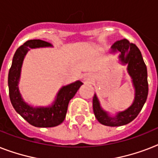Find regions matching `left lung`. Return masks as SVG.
Instances as JSON below:
<instances>
[{"label": "left lung", "mask_w": 158, "mask_h": 158, "mask_svg": "<svg viewBox=\"0 0 158 158\" xmlns=\"http://www.w3.org/2000/svg\"><path fill=\"white\" fill-rule=\"evenodd\" d=\"M118 52L121 63L127 65V70L135 88V97L132 104L127 110L116 113L115 116H111L109 112L103 110L97 95H94L92 106L95 117L100 123L109 127L123 126L133 121L143 108L148 92L147 67L137 46L126 39L118 40L111 47V52Z\"/></svg>", "instance_id": "8db88e82"}]
</instances>
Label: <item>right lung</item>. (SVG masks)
Returning a JSON list of instances; mask_svg holds the SVG:
<instances>
[{
	"label": "right lung",
	"instance_id": "obj_1",
	"mask_svg": "<svg viewBox=\"0 0 158 158\" xmlns=\"http://www.w3.org/2000/svg\"><path fill=\"white\" fill-rule=\"evenodd\" d=\"M48 47H52V45L41 40H31L24 43L14 55L8 75L9 93L13 107L26 121L36 127H52L60 125L66 118L69 101L83 84L81 81L77 80L61 87L52 105L48 106L35 107L24 101L19 91V83L26 54L31 48Z\"/></svg>",
	"mask_w": 158,
	"mask_h": 158
}]
</instances>
